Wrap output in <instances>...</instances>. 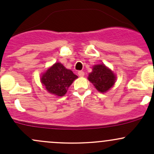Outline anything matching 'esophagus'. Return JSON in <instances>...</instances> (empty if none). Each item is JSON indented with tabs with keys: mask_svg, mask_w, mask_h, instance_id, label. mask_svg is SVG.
Returning <instances> with one entry per match:
<instances>
[{
	"mask_svg": "<svg viewBox=\"0 0 154 154\" xmlns=\"http://www.w3.org/2000/svg\"><path fill=\"white\" fill-rule=\"evenodd\" d=\"M78 75L80 77H83L85 75V73H84V72H82V71H80V72H78Z\"/></svg>",
	"mask_w": 154,
	"mask_h": 154,
	"instance_id": "1",
	"label": "esophagus"
}]
</instances>
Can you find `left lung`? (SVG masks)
Listing matches in <instances>:
<instances>
[{
	"label": "left lung",
	"instance_id": "1",
	"mask_svg": "<svg viewBox=\"0 0 154 154\" xmlns=\"http://www.w3.org/2000/svg\"><path fill=\"white\" fill-rule=\"evenodd\" d=\"M88 79L93 83L97 90L106 92L114 85L116 77L104 64H100L94 66L93 71L89 74Z\"/></svg>",
	"mask_w": 154,
	"mask_h": 154
}]
</instances>
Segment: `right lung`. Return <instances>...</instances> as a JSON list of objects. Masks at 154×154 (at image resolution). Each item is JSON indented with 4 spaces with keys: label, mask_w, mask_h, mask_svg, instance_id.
<instances>
[{
    "label": "right lung",
    "mask_w": 154,
    "mask_h": 154,
    "mask_svg": "<svg viewBox=\"0 0 154 154\" xmlns=\"http://www.w3.org/2000/svg\"><path fill=\"white\" fill-rule=\"evenodd\" d=\"M77 78V76L72 71L66 69L60 63H57L43 74L41 82L49 93L63 97Z\"/></svg>",
    "instance_id": "right-lung-1"
}]
</instances>
